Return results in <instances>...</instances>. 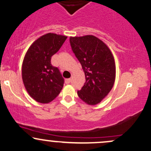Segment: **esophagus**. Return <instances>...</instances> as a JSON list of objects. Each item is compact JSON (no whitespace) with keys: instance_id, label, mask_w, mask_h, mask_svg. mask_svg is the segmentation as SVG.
<instances>
[{"instance_id":"1","label":"esophagus","mask_w":151,"mask_h":151,"mask_svg":"<svg viewBox=\"0 0 151 151\" xmlns=\"http://www.w3.org/2000/svg\"><path fill=\"white\" fill-rule=\"evenodd\" d=\"M71 82H72V79H66V80H65L66 84H69Z\"/></svg>"}]
</instances>
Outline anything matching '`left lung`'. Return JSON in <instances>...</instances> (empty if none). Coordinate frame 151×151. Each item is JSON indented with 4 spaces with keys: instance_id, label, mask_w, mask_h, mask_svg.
Wrapping results in <instances>:
<instances>
[{
    "instance_id": "1",
    "label": "left lung",
    "mask_w": 151,
    "mask_h": 151,
    "mask_svg": "<svg viewBox=\"0 0 151 151\" xmlns=\"http://www.w3.org/2000/svg\"><path fill=\"white\" fill-rule=\"evenodd\" d=\"M69 42L85 74V83L77 91L79 97L88 105L98 104L115 82L113 56L105 43L94 36L70 37Z\"/></svg>"
}]
</instances>
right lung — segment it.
I'll return each instance as SVG.
<instances>
[{
    "label": "right lung",
    "mask_w": 151,
    "mask_h": 151,
    "mask_svg": "<svg viewBox=\"0 0 151 151\" xmlns=\"http://www.w3.org/2000/svg\"><path fill=\"white\" fill-rule=\"evenodd\" d=\"M67 36L49 34L41 36L29 47L22 65L24 86L33 99L41 103H49L56 98L64 83L60 71L51 63Z\"/></svg>",
    "instance_id": "1"
}]
</instances>
